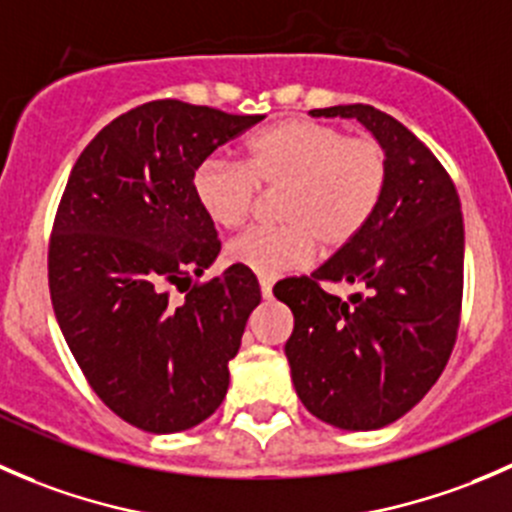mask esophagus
Wrapping results in <instances>:
<instances>
[{"mask_svg": "<svg viewBox=\"0 0 512 512\" xmlns=\"http://www.w3.org/2000/svg\"><path fill=\"white\" fill-rule=\"evenodd\" d=\"M272 285H275V282L267 280V277H260V292H262V297H265V299L272 297Z\"/></svg>", "mask_w": 512, "mask_h": 512, "instance_id": "1", "label": "esophagus"}]
</instances>
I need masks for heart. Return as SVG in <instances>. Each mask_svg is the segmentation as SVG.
<instances>
[{
  "instance_id": "heart-1",
  "label": "heart",
  "mask_w": 512,
  "mask_h": 512,
  "mask_svg": "<svg viewBox=\"0 0 512 512\" xmlns=\"http://www.w3.org/2000/svg\"><path fill=\"white\" fill-rule=\"evenodd\" d=\"M389 158L371 136H347L332 123L287 118L252 133L240 165L205 158L193 173V195L210 223L235 230L255 205L257 188L277 190L275 227H252L225 247V260L257 277L299 270L317 247L339 250L379 210Z\"/></svg>"
}]
</instances>
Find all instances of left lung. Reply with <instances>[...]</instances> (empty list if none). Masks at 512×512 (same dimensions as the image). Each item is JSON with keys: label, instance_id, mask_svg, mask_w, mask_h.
<instances>
[{"label": "left lung", "instance_id": "8db88e82", "mask_svg": "<svg viewBox=\"0 0 512 512\" xmlns=\"http://www.w3.org/2000/svg\"><path fill=\"white\" fill-rule=\"evenodd\" d=\"M356 118L389 158L371 223L309 277L275 285L294 314L285 354L309 414L374 431L411 411L446 369L463 299V215L438 158L389 113L366 103L314 108ZM354 284L349 300L321 289Z\"/></svg>", "mask_w": 512, "mask_h": 512}]
</instances>
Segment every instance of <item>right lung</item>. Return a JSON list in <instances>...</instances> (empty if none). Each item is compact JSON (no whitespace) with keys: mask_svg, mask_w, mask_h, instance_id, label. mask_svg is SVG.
Masks as SVG:
<instances>
[{"mask_svg":"<svg viewBox=\"0 0 512 512\" xmlns=\"http://www.w3.org/2000/svg\"><path fill=\"white\" fill-rule=\"evenodd\" d=\"M262 118L143 103L98 131L61 195L49 242L56 322L98 399L141 431L198 426L227 394V364L262 294L235 265L183 287L220 252L193 173ZM170 286L183 303L169 302Z\"/></svg>","mask_w":512,"mask_h":512,"instance_id":"right-lung-1","label":"right lung"}]
</instances>
